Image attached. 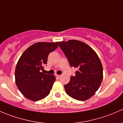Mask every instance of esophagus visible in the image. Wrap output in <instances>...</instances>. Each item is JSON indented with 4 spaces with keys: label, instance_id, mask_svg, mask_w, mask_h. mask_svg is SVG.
Masks as SVG:
<instances>
[{
    "label": "esophagus",
    "instance_id": "esophagus-1",
    "mask_svg": "<svg viewBox=\"0 0 123 123\" xmlns=\"http://www.w3.org/2000/svg\"><path fill=\"white\" fill-rule=\"evenodd\" d=\"M55 77H56V78H58V79H59V78H60L61 76L60 75H58V74H56Z\"/></svg>",
    "mask_w": 123,
    "mask_h": 123
}]
</instances>
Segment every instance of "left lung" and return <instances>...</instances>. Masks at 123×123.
<instances>
[{"label": "left lung", "mask_w": 123, "mask_h": 123, "mask_svg": "<svg viewBox=\"0 0 123 123\" xmlns=\"http://www.w3.org/2000/svg\"><path fill=\"white\" fill-rule=\"evenodd\" d=\"M71 67L77 68L75 75L64 86L67 94L78 100L91 98L99 88L103 79L100 60L89 45L80 41L70 40L59 42Z\"/></svg>", "instance_id": "obj_1"}]
</instances>
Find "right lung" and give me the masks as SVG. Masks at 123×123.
<instances>
[{
    "label": "right lung",
    "instance_id": "add662e5",
    "mask_svg": "<svg viewBox=\"0 0 123 123\" xmlns=\"http://www.w3.org/2000/svg\"><path fill=\"white\" fill-rule=\"evenodd\" d=\"M58 44V42H38L30 46L19 58L15 72L16 85L28 99L37 101L50 93L55 77L41 70L47 64L49 54L57 49Z\"/></svg>",
    "mask_w": 123,
    "mask_h": 123
}]
</instances>
